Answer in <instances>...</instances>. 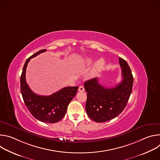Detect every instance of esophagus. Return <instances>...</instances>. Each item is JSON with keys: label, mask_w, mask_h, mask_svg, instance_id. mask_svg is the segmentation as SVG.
Masks as SVG:
<instances>
[{"label": "esophagus", "mask_w": 160, "mask_h": 160, "mask_svg": "<svg viewBox=\"0 0 160 160\" xmlns=\"http://www.w3.org/2000/svg\"><path fill=\"white\" fill-rule=\"evenodd\" d=\"M85 90V88H84V87L81 85L78 87V91H80V92H83V91Z\"/></svg>", "instance_id": "esophagus-1"}]
</instances>
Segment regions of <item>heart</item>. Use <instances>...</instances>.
I'll return each instance as SVG.
<instances>
[{
  "label": "heart",
  "mask_w": 160,
  "mask_h": 160,
  "mask_svg": "<svg viewBox=\"0 0 160 160\" xmlns=\"http://www.w3.org/2000/svg\"><path fill=\"white\" fill-rule=\"evenodd\" d=\"M94 62V60L92 59H89L87 60V65H90L92 64ZM105 64V62L104 61V60L102 59H99L97 61V62L96 63L94 68V73H98L103 68Z\"/></svg>",
  "instance_id": "obj_1"
}]
</instances>
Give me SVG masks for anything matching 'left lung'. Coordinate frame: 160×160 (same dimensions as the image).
Returning <instances> with one entry per match:
<instances>
[{
	"instance_id": "8db88e82",
	"label": "left lung",
	"mask_w": 160,
	"mask_h": 160,
	"mask_svg": "<svg viewBox=\"0 0 160 160\" xmlns=\"http://www.w3.org/2000/svg\"><path fill=\"white\" fill-rule=\"evenodd\" d=\"M123 80L116 87L106 88L94 78L84 83L87 92L85 109L93 121L102 123L118 116L125 109L132 90L133 78L125 60L120 58Z\"/></svg>"
}]
</instances>
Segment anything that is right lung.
<instances>
[{
  "instance_id": "obj_1",
  "label": "right lung",
  "mask_w": 160,
  "mask_h": 160,
  "mask_svg": "<svg viewBox=\"0 0 160 160\" xmlns=\"http://www.w3.org/2000/svg\"><path fill=\"white\" fill-rule=\"evenodd\" d=\"M46 49L40 50L28 58L21 75V92L28 111L36 119L49 123L59 122L66 115L68 104L75 96L78 87L62 88L51 96H39L30 88L26 82V70L30 59Z\"/></svg>"
}]
</instances>
